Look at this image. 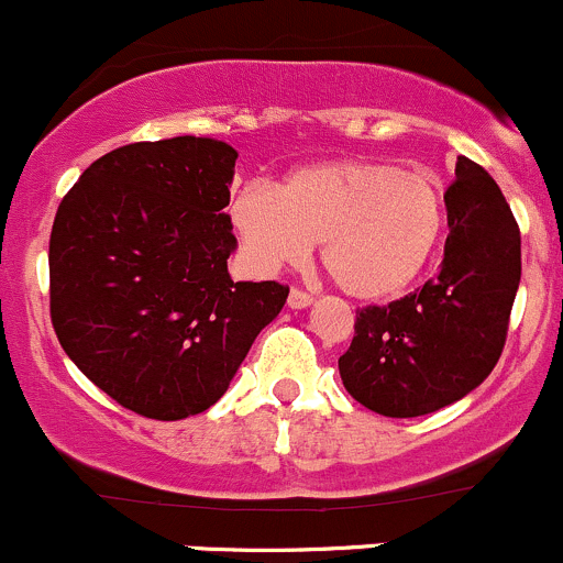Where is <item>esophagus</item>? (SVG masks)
Segmentation results:
<instances>
[{"label":"esophagus","mask_w":563,"mask_h":563,"mask_svg":"<svg viewBox=\"0 0 563 563\" xmlns=\"http://www.w3.org/2000/svg\"><path fill=\"white\" fill-rule=\"evenodd\" d=\"M287 303H289V309H306V306L314 303V295L306 292V289H300V287H292L289 289Z\"/></svg>","instance_id":"34e87169"}]
</instances>
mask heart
Instances as JSON below:
<instances>
[{"label":"heart","instance_id":"obj_1","mask_svg":"<svg viewBox=\"0 0 563 563\" xmlns=\"http://www.w3.org/2000/svg\"><path fill=\"white\" fill-rule=\"evenodd\" d=\"M254 265L300 263L322 241V263L346 295L390 300L428 268L448 222L433 173L387 159H324L295 167L279 192L249 184L228 206Z\"/></svg>","mask_w":563,"mask_h":563}]
</instances>
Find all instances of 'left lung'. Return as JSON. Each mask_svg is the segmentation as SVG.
<instances>
[{
  "label": "left lung",
  "mask_w": 563,
  "mask_h": 563,
  "mask_svg": "<svg viewBox=\"0 0 563 563\" xmlns=\"http://www.w3.org/2000/svg\"><path fill=\"white\" fill-rule=\"evenodd\" d=\"M448 241L439 274L407 298L357 311L339 357L341 382L385 417H420L461 401L494 371L520 284V230L501 189L457 156L444 192Z\"/></svg>",
  "instance_id": "8db88e82"
}]
</instances>
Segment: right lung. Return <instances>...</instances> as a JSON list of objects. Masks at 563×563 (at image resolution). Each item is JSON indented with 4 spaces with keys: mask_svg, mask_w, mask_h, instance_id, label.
<instances>
[{
    "mask_svg": "<svg viewBox=\"0 0 563 563\" xmlns=\"http://www.w3.org/2000/svg\"><path fill=\"white\" fill-rule=\"evenodd\" d=\"M235 159L213 137L130 143L91 162L56 211V339L135 415L184 420L213 407L289 295L279 282L230 279Z\"/></svg>",
    "mask_w": 563,
    "mask_h": 563,
    "instance_id": "right-lung-1",
    "label": "right lung"
}]
</instances>
